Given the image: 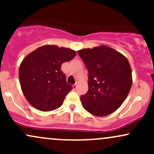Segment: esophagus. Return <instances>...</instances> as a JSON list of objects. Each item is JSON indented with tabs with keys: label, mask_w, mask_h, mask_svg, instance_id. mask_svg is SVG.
Returning a JSON list of instances; mask_svg holds the SVG:
<instances>
[{
	"label": "esophagus",
	"mask_w": 154,
	"mask_h": 154,
	"mask_svg": "<svg viewBox=\"0 0 154 154\" xmlns=\"http://www.w3.org/2000/svg\"><path fill=\"white\" fill-rule=\"evenodd\" d=\"M77 85H78V82H76V83L75 85H73V86H72V88H73V90H77Z\"/></svg>",
	"instance_id": "obj_1"
}]
</instances>
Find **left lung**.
<instances>
[{"label": "left lung", "instance_id": "1", "mask_svg": "<svg viewBox=\"0 0 154 154\" xmlns=\"http://www.w3.org/2000/svg\"><path fill=\"white\" fill-rule=\"evenodd\" d=\"M88 70V91L80 97L86 111L97 116L114 112L132 87V70L128 59L106 46L77 51Z\"/></svg>", "mask_w": 154, "mask_h": 154}]
</instances>
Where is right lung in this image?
Here are the masks:
<instances>
[{"instance_id": "right-lung-1", "label": "right lung", "mask_w": 154, "mask_h": 154, "mask_svg": "<svg viewBox=\"0 0 154 154\" xmlns=\"http://www.w3.org/2000/svg\"><path fill=\"white\" fill-rule=\"evenodd\" d=\"M75 55V51L70 48L45 45L23 59L19 70V82L23 94L33 107L50 111L62 105L72 87L67 84L61 66Z\"/></svg>"}]
</instances>
